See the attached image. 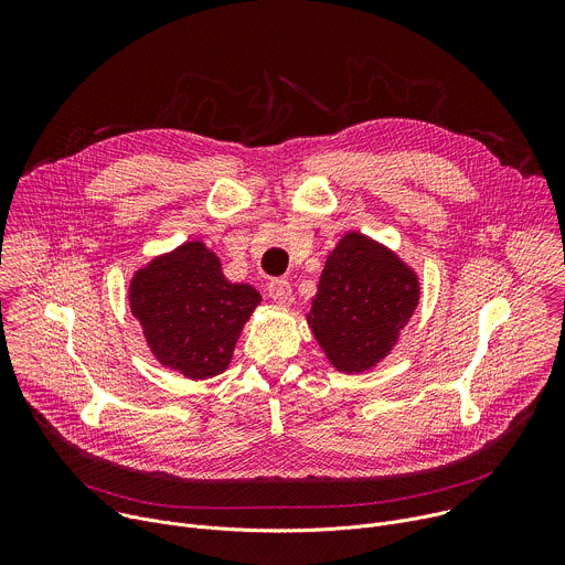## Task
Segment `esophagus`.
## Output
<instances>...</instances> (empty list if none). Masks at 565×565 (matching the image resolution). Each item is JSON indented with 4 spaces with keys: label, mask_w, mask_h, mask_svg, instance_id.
Wrapping results in <instances>:
<instances>
[{
    "label": "esophagus",
    "mask_w": 565,
    "mask_h": 565,
    "mask_svg": "<svg viewBox=\"0 0 565 565\" xmlns=\"http://www.w3.org/2000/svg\"><path fill=\"white\" fill-rule=\"evenodd\" d=\"M268 295L270 299L277 303V306H290L295 301V295H292V288L286 279H273L268 284Z\"/></svg>",
    "instance_id": "1"
}]
</instances>
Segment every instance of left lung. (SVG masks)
<instances>
[{"label": "left lung", "mask_w": 565, "mask_h": 565, "mask_svg": "<svg viewBox=\"0 0 565 565\" xmlns=\"http://www.w3.org/2000/svg\"><path fill=\"white\" fill-rule=\"evenodd\" d=\"M418 301V273L380 241L351 230L327 257L306 321L333 369L353 375L388 358Z\"/></svg>", "instance_id": "1"}]
</instances>
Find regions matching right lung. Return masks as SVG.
<instances>
[{"label": "right lung", "mask_w": 565, "mask_h": 565, "mask_svg": "<svg viewBox=\"0 0 565 565\" xmlns=\"http://www.w3.org/2000/svg\"><path fill=\"white\" fill-rule=\"evenodd\" d=\"M127 297L151 355L188 380L227 369L241 331L262 303L250 284L223 275L221 259L201 238L136 268Z\"/></svg>", "instance_id": "right-lung-1"}]
</instances>
